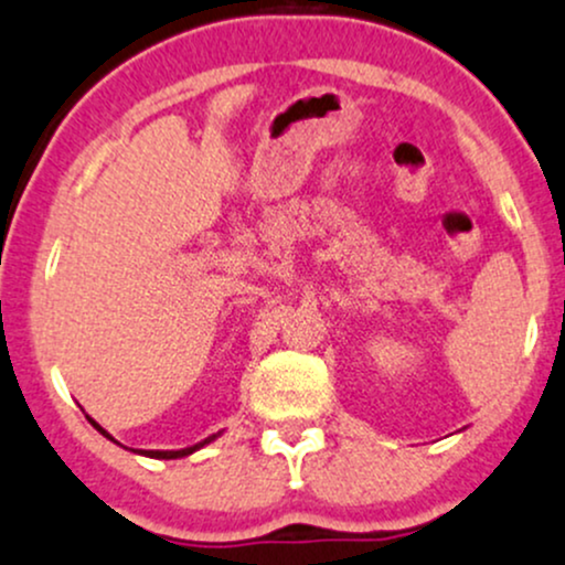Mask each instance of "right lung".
<instances>
[{
    "label": "right lung",
    "mask_w": 565,
    "mask_h": 565,
    "mask_svg": "<svg viewBox=\"0 0 565 565\" xmlns=\"http://www.w3.org/2000/svg\"><path fill=\"white\" fill-rule=\"evenodd\" d=\"M88 417V415H86ZM88 423L90 426H94L96 430H99L102 436H107V439L110 441H115L110 434H107L105 428L99 426V423L94 420V417H88ZM217 436H221V430H217V434H212V436H207V439H202L199 441V445H193V447H183V450H139V455H145V458H156V460H174V458H185V455H191V452H196V450H202V447H207L210 441H215ZM115 445H118V441H115Z\"/></svg>",
    "instance_id": "1"
}]
</instances>
